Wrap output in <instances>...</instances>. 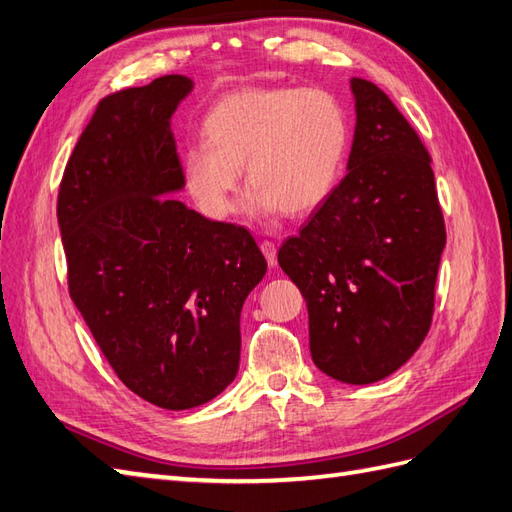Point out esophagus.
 I'll return each instance as SVG.
<instances>
[{
    "instance_id": "34e87169",
    "label": "esophagus",
    "mask_w": 512,
    "mask_h": 512,
    "mask_svg": "<svg viewBox=\"0 0 512 512\" xmlns=\"http://www.w3.org/2000/svg\"><path fill=\"white\" fill-rule=\"evenodd\" d=\"M260 249H263V254H265V258H267L269 267H276V263H278V249H276V243H273V241H263V243H260Z\"/></svg>"
}]
</instances>
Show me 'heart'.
Masks as SVG:
<instances>
[{"instance_id":"heart-1","label":"heart","mask_w":512,"mask_h":512,"mask_svg":"<svg viewBox=\"0 0 512 512\" xmlns=\"http://www.w3.org/2000/svg\"><path fill=\"white\" fill-rule=\"evenodd\" d=\"M206 143L184 152V180L210 217H228L245 167L254 210L313 213L332 193L350 147L343 102L321 86H263L223 95L204 117Z\"/></svg>"}]
</instances>
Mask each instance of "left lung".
Listing matches in <instances>:
<instances>
[{
    "mask_svg": "<svg viewBox=\"0 0 512 512\" xmlns=\"http://www.w3.org/2000/svg\"><path fill=\"white\" fill-rule=\"evenodd\" d=\"M347 176L280 247L308 306L310 354L330 378L371 384L426 339L445 247L432 158L389 95L354 78Z\"/></svg>",
    "mask_w": 512,
    "mask_h": 512,
    "instance_id": "1",
    "label": "left lung"
}]
</instances>
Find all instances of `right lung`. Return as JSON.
I'll use <instances>...</instances> for the list:
<instances>
[{"label":"right lung","instance_id":"right-lung-1","mask_svg":"<svg viewBox=\"0 0 512 512\" xmlns=\"http://www.w3.org/2000/svg\"><path fill=\"white\" fill-rule=\"evenodd\" d=\"M191 89L162 76L106 95L56 206L73 304L117 378L167 410L206 404L234 380L241 308L267 271L247 228L162 197L184 184L169 119Z\"/></svg>","mask_w":512,"mask_h":512}]
</instances>
